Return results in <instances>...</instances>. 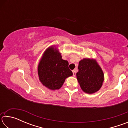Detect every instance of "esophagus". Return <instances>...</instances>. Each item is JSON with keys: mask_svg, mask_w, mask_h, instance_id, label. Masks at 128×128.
I'll return each mask as SVG.
<instances>
[{"mask_svg": "<svg viewBox=\"0 0 128 128\" xmlns=\"http://www.w3.org/2000/svg\"><path fill=\"white\" fill-rule=\"evenodd\" d=\"M72 72H73V76L74 77L76 74V71L75 70H72Z\"/></svg>", "mask_w": 128, "mask_h": 128, "instance_id": "1", "label": "esophagus"}]
</instances>
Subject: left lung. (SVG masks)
<instances>
[{"label": "left lung", "instance_id": "8db88e82", "mask_svg": "<svg viewBox=\"0 0 128 128\" xmlns=\"http://www.w3.org/2000/svg\"><path fill=\"white\" fill-rule=\"evenodd\" d=\"M78 68L76 76L81 89L88 94L98 92L103 85L104 73L96 60L83 59L80 61Z\"/></svg>", "mask_w": 128, "mask_h": 128}]
</instances>
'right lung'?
<instances>
[{
  "mask_svg": "<svg viewBox=\"0 0 128 128\" xmlns=\"http://www.w3.org/2000/svg\"><path fill=\"white\" fill-rule=\"evenodd\" d=\"M61 54L54 46L47 48L38 66V74L41 83L52 90H58L67 77L73 73L68 67V62L62 60Z\"/></svg>",
  "mask_w": 128,
  "mask_h": 128,
  "instance_id": "obj_1",
  "label": "right lung"
}]
</instances>
